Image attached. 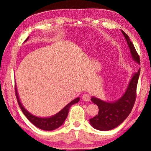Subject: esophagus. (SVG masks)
<instances>
[{
	"instance_id": "1",
	"label": "esophagus",
	"mask_w": 151,
	"mask_h": 151,
	"mask_svg": "<svg viewBox=\"0 0 151 151\" xmlns=\"http://www.w3.org/2000/svg\"><path fill=\"white\" fill-rule=\"evenodd\" d=\"M83 99L85 101H86V102L90 101V100H91V96L89 95V94H84V95L83 96Z\"/></svg>"
}]
</instances>
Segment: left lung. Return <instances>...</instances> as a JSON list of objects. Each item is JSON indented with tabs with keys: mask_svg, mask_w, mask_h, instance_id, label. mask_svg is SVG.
<instances>
[{
	"mask_svg": "<svg viewBox=\"0 0 151 151\" xmlns=\"http://www.w3.org/2000/svg\"><path fill=\"white\" fill-rule=\"evenodd\" d=\"M126 39L132 58L140 65V58L129 36L121 30ZM140 70L133 74L132 78L123 95L119 100L114 102H105L93 96L92 102L99 107L98 114L93 118L90 119V124L94 129L99 131H106L118 127L129 115L136 100L137 87Z\"/></svg>",
	"mask_w": 151,
	"mask_h": 151,
	"instance_id": "8db88e82",
	"label": "left lung"
}]
</instances>
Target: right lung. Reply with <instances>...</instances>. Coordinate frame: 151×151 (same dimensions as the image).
<instances>
[{
  "mask_svg": "<svg viewBox=\"0 0 151 151\" xmlns=\"http://www.w3.org/2000/svg\"><path fill=\"white\" fill-rule=\"evenodd\" d=\"M29 37H28L27 39L25 40V41H27V40L29 39ZM15 94H16V96L17 99L18 103H19V105L20 109L22 110V112L24 113L25 116H26L27 118L29 119V121L30 122H32L35 126L38 127L40 129L44 130V131H52V130H55L56 129H57V128L60 127L61 125L63 124V122H65L66 117H67L68 110H69L70 107L72 106L73 104L77 103L79 100H80V98L78 97V98L74 99L73 101L68 103L67 105L65 106L60 111L55 114V115L50 117H47V118H41V117H38L33 115V114L30 113L29 111H27V110L24 109V107L20 101L16 85H15Z\"/></svg>",
  "mask_w": 151,
  "mask_h": 151,
  "instance_id": "1",
  "label": "right lung"
}]
</instances>
